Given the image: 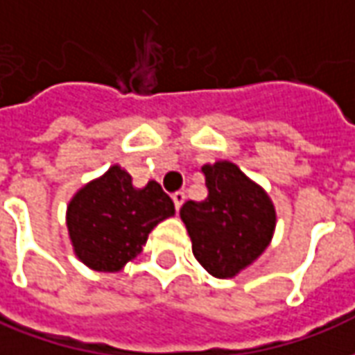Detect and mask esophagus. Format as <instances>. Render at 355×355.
<instances>
[{
	"instance_id": "1",
	"label": "esophagus",
	"mask_w": 355,
	"mask_h": 355,
	"mask_svg": "<svg viewBox=\"0 0 355 355\" xmlns=\"http://www.w3.org/2000/svg\"><path fill=\"white\" fill-rule=\"evenodd\" d=\"M171 198H173V203H175V209H177V211H180V207H182V203H184V192H175L173 193V196H171Z\"/></svg>"
}]
</instances>
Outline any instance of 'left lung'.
<instances>
[{
    "label": "left lung",
    "instance_id": "8db88e82",
    "mask_svg": "<svg viewBox=\"0 0 355 355\" xmlns=\"http://www.w3.org/2000/svg\"><path fill=\"white\" fill-rule=\"evenodd\" d=\"M207 198L186 201L180 218L196 261L218 279L241 274L272 243L274 201L236 163L218 159L203 167Z\"/></svg>",
    "mask_w": 355,
    "mask_h": 355
}]
</instances>
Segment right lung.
Listing matches in <instances>:
<instances>
[{
  "instance_id": "obj_1",
  "label": "right lung",
  "mask_w": 355,
  "mask_h": 355,
  "mask_svg": "<svg viewBox=\"0 0 355 355\" xmlns=\"http://www.w3.org/2000/svg\"><path fill=\"white\" fill-rule=\"evenodd\" d=\"M175 215V203L155 180L137 188L121 165L89 180L66 207L73 254L94 272L116 274L137 259L148 234Z\"/></svg>"
}]
</instances>
